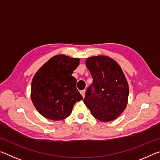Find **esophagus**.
<instances>
[{"label": "esophagus", "mask_w": 160, "mask_h": 160, "mask_svg": "<svg viewBox=\"0 0 160 160\" xmlns=\"http://www.w3.org/2000/svg\"><path fill=\"white\" fill-rule=\"evenodd\" d=\"M85 92H86V90H85L80 91V94H82V96L83 98H85Z\"/></svg>", "instance_id": "esophagus-1"}]
</instances>
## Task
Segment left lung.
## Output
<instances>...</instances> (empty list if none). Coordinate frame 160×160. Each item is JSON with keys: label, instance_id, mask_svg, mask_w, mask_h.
<instances>
[{"label": "left lung", "instance_id": "1", "mask_svg": "<svg viewBox=\"0 0 160 160\" xmlns=\"http://www.w3.org/2000/svg\"><path fill=\"white\" fill-rule=\"evenodd\" d=\"M86 66L93 82L87 90L84 103L95 118L103 122L114 120L125 110L129 94L121 68L106 56L88 58Z\"/></svg>", "mask_w": 160, "mask_h": 160}]
</instances>
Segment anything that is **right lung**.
<instances>
[{"label": "right lung", "instance_id": "1", "mask_svg": "<svg viewBox=\"0 0 160 160\" xmlns=\"http://www.w3.org/2000/svg\"><path fill=\"white\" fill-rule=\"evenodd\" d=\"M80 58L56 55L38 70L32 81L31 99L39 113L46 118L60 121L68 117L77 102L82 97L76 88L72 72Z\"/></svg>", "mask_w": 160, "mask_h": 160}]
</instances>
